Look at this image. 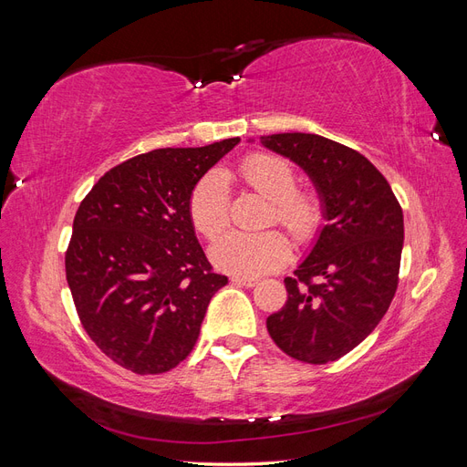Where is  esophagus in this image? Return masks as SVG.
<instances>
[{
	"mask_svg": "<svg viewBox=\"0 0 467 467\" xmlns=\"http://www.w3.org/2000/svg\"><path fill=\"white\" fill-rule=\"evenodd\" d=\"M232 282L234 285H239V286H247V288H253L257 286V278H247V276H232Z\"/></svg>",
	"mask_w": 467,
	"mask_h": 467,
	"instance_id": "obj_1",
	"label": "esophagus"
}]
</instances>
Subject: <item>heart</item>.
Listing matches in <instances>:
<instances>
[{"label":"heart","instance_id":"obj_1","mask_svg":"<svg viewBox=\"0 0 467 467\" xmlns=\"http://www.w3.org/2000/svg\"><path fill=\"white\" fill-rule=\"evenodd\" d=\"M247 185L271 201L268 222L276 220L296 237H312L321 222V210L316 196L294 192V169L275 155L257 153L247 158L239 167ZM189 212L194 228L214 237L230 220V187L228 177L220 169H212L196 182ZM290 257L288 239L276 230L259 234L225 232L210 245V261L223 273L235 276H261L273 273Z\"/></svg>","mask_w":467,"mask_h":467}]
</instances>
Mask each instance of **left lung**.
<instances>
[{
  "instance_id": "left-lung-1",
  "label": "left lung",
  "mask_w": 467,
  "mask_h": 467,
  "mask_svg": "<svg viewBox=\"0 0 467 467\" xmlns=\"http://www.w3.org/2000/svg\"><path fill=\"white\" fill-rule=\"evenodd\" d=\"M259 144L309 177L323 218L296 276L285 278L288 302L268 316V335L296 360L333 362L376 329L393 300L403 251L401 206L362 153L329 138L285 132L261 136Z\"/></svg>"
}]
</instances>
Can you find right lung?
I'll return each instance as SVG.
<instances>
[{"mask_svg": "<svg viewBox=\"0 0 467 467\" xmlns=\"http://www.w3.org/2000/svg\"><path fill=\"white\" fill-rule=\"evenodd\" d=\"M239 138L163 148L112 167L83 199L66 253L78 316L105 355L136 374L185 360L228 276L212 273L189 201Z\"/></svg>", "mask_w": 467, "mask_h": 467, "instance_id": "1", "label": "right lung"}]
</instances>
